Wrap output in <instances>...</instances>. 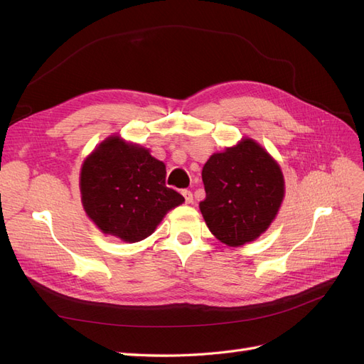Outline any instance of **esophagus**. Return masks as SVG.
Returning a JSON list of instances; mask_svg holds the SVG:
<instances>
[{"instance_id":"obj_1","label":"esophagus","mask_w":364,"mask_h":364,"mask_svg":"<svg viewBox=\"0 0 364 364\" xmlns=\"http://www.w3.org/2000/svg\"><path fill=\"white\" fill-rule=\"evenodd\" d=\"M182 196H183V199H185V202L186 203H193V193L191 191H188V190H183L182 191Z\"/></svg>"}]
</instances>
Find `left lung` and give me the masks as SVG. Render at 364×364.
<instances>
[{
	"mask_svg": "<svg viewBox=\"0 0 364 364\" xmlns=\"http://www.w3.org/2000/svg\"><path fill=\"white\" fill-rule=\"evenodd\" d=\"M205 223L222 243L238 247L266 232L285 194L279 164L255 139L209 156L202 170Z\"/></svg>",
	"mask_w": 364,
	"mask_h": 364,
	"instance_id": "1",
	"label": "left lung"
}]
</instances>
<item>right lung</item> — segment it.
<instances>
[{
    "label": "right lung",
    "mask_w": 364,
    "mask_h": 364,
    "mask_svg": "<svg viewBox=\"0 0 364 364\" xmlns=\"http://www.w3.org/2000/svg\"><path fill=\"white\" fill-rule=\"evenodd\" d=\"M165 164L119 135L100 142L82 164L86 215L106 235L136 243L155 232L170 209L185 202L165 185Z\"/></svg>",
    "instance_id": "add662e5"
}]
</instances>
